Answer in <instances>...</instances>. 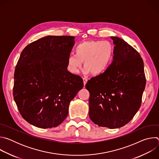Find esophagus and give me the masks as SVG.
Here are the masks:
<instances>
[{
    "instance_id": "1",
    "label": "esophagus",
    "mask_w": 159,
    "mask_h": 159,
    "mask_svg": "<svg viewBox=\"0 0 159 159\" xmlns=\"http://www.w3.org/2000/svg\"><path fill=\"white\" fill-rule=\"evenodd\" d=\"M87 80H88L87 78H86V77H83V81H84V85H85L86 83L87 82Z\"/></svg>"
}]
</instances>
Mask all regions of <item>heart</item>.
<instances>
[{
    "mask_svg": "<svg viewBox=\"0 0 159 159\" xmlns=\"http://www.w3.org/2000/svg\"><path fill=\"white\" fill-rule=\"evenodd\" d=\"M74 53L67 58L68 70L73 74H78L84 61L83 73L99 75L110 66L114 57V47L107 41H87L76 46Z\"/></svg>",
    "mask_w": 159,
    "mask_h": 159,
    "instance_id": "obj_1",
    "label": "heart"
}]
</instances>
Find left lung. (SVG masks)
Returning <instances> with one entry per match:
<instances>
[{
	"mask_svg": "<svg viewBox=\"0 0 159 159\" xmlns=\"http://www.w3.org/2000/svg\"><path fill=\"white\" fill-rule=\"evenodd\" d=\"M114 57L109 69L88 80L89 117L99 126H125L140 107L146 79L138 52L124 39L111 36Z\"/></svg>",
	"mask_w": 159,
	"mask_h": 159,
	"instance_id": "8db88e82",
	"label": "left lung"
}]
</instances>
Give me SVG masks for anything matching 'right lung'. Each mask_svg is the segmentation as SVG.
<instances>
[{
    "mask_svg": "<svg viewBox=\"0 0 159 159\" xmlns=\"http://www.w3.org/2000/svg\"><path fill=\"white\" fill-rule=\"evenodd\" d=\"M74 36H48L22 50L16 66L13 96L20 114L31 125L48 128L67 117L70 101L84 87L67 70Z\"/></svg>",
    "mask_w": 159,
    "mask_h": 159,
    "instance_id": "1",
    "label": "right lung"
}]
</instances>
